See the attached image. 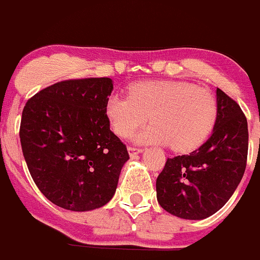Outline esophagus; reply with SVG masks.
I'll return each instance as SVG.
<instances>
[{"instance_id": "1", "label": "esophagus", "mask_w": 260, "mask_h": 260, "mask_svg": "<svg viewBox=\"0 0 260 260\" xmlns=\"http://www.w3.org/2000/svg\"><path fill=\"white\" fill-rule=\"evenodd\" d=\"M127 151H128V155L132 156V157H135V156L138 155V153H141L142 151V148H139V147H133V146H128V148H127Z\"/></svg>"}]
</instances>
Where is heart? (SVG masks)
I'll return each mask as SVG.
<instances>
[{
	"instance_id": "1",
	"label": "heart",
	"mask_w": 260,
	"mask_h": 260,
	"mask_svg": "<svg viewBox=\"0 0 260 260\" xmlns=\"http://www.w3.org/2000/svg\"><path fill=\"white\" fill-rule=\"evenodd\" d=\"M128 93L110 96L107 103L108 118L118 137H130L150 118L152 125L137 135L138 142L189 152L213 130L217 102L210 89L189 82L147 80L133 84Z\"/></svg>"
}]
</instances>
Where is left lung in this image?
<instances>
[{
	"instance_id": "obj_1",
	"label": "left lung",
	"mask_w": 260,
	"mask_h": 260,
	"mask_svg": "<svg viewBox=\"0 0 260 260\" xmlns=\"http://www.w3.org/2000/svg\"><path fill=\"white\" fill-rule=\"evenodd\" d=\"M212 135L190 155L168 158L156 180L158 204L189 220L213 215L229 201L246 169L249 130L240 105L217 88Z\"/></svg>"
}]
</instances>
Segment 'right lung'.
<instances>
[{
	"label": "right lung",
	"mask_w": 260,
	"mask_h": 260,
	"mask_svg": "<svg viewBox=\"0 0 260 260\" xmlns=\"http://www.w3.org/2000/svg\"><path fill=\"white\" fill-rule=\"evenodd\" d=\"M112 89L110 78L62 80L23 108V156L39 190L58 207L95 210L116 192L128 152L109 127Z\"/></svg>",
	"instance_id": "obj_1"
}]
</instances>
